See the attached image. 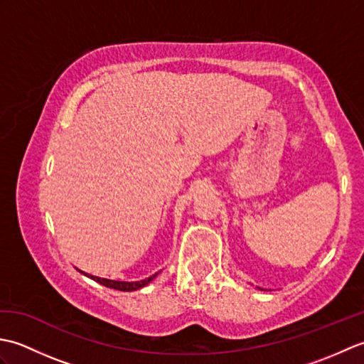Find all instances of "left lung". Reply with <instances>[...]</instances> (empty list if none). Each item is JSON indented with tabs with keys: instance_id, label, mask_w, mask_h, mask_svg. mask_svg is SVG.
<instances>
[{
	"instance_id": "obj_1",
	"label": "left lung",
	"mask_w": 364,
	"mask_h": 364,
	"mask_svg": "<svg viewBox=\"0 0 364 364\" xmlns=\"http://www.w3.org/2000/svg\"><path fill=\"white\" fill-rule=\"evenodd\" d=\"M258 289H261V291H267V289H262V288H258Z\"/></svg>"
}]
</instances>
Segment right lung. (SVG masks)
I'll return each instance as SVG.
<instances>
[{"mask_svg":"<svg viewBox=\"0 0 364 364\" xmlns=\"http://www.w3.org/2000/svg\"><path fill=\"white\" fill-rule=\"evenodd\" d=\"M78 270H80V269H78ZM80 272H81L82 275H86V277L92 278V280H94V282H97V283H100V284L106 286V288H112V289H117V291L131 292V291H137V289H141V288H144V286L149 284L151 280H154V278L158 277V274L161 272V270H159V272H156V274L150 275L149 278H144V280H141V282H120V280H109V278H102V277H95V275L86 274V272H82V270H80Z\"/></svg>","mask_w":364,"mask_h":364,"instance_id":"1","label":"right lung"}]
</instances>
